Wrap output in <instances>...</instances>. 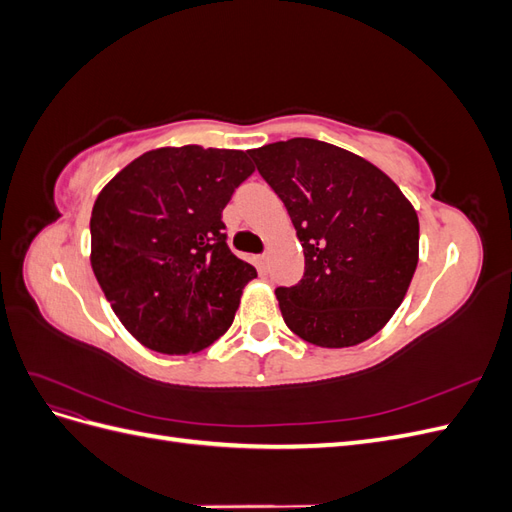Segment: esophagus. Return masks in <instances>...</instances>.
Segmentation results:
<instances>
[{"label": "esophagus", "instance_id": "1", "mask_svg": "<svg viewBox=\"0 0 512 512\" xmlns=\"http://www.w3.org/2000/svg\"><path fill=\"white\" fill-rule=\"evenodd\" d=\"M256 262H258V271H260V273H267V267H269L267 254H260V256L256 258Z\"/></svg>", "mask_w": 512, "mask_h": 512}]
</instances>
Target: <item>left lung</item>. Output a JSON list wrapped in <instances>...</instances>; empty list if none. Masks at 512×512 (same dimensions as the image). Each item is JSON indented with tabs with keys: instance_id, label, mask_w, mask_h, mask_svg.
<instances>
[{
	"instance_id": "obj_1",
	"label": "left lung",
	"mask_w": 512,
	"mask_h": 512,
	"mask_svg": "<svg viewBox=\"0 0 512 512\" xmlns=\"http://www.w3.org/2000/svg\"><path fill=\"white\" fill-rule=\"evenodd\" d=\"M282 198L305 254L297 286L277 288L284 322L320 348L374 337L418 265V215L378 166L314 138L247 151Z\"/></svg>"
}]
</instances>
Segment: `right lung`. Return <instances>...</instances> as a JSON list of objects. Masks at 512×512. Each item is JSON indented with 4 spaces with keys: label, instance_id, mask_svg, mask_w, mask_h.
<instances>
[{
    "label": "right lung",
    "instance_id": "obj_1",
    "mask_svg": "<svg viewBox=\"0 0 512 512\" xmlns=\"http://www.w3.org/2000/svg\"><path fill=\"white\" fill-rule=\"evenodd\" d=\"M254 173L245 151L200 145L143 153L91 211V269L115 316L143 346L200 352L235 318L256 269L230 252L222 211Z\"/></svg>",
    "mask_w": 512,
    "mask_h": 512
}]
</instances>
